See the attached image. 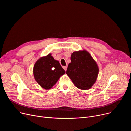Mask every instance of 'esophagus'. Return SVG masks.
Returning <instances> with one entry per match:
<instances>
[{"label": "esophagus", "mask_w": 131, "mask_h": 131, "mask_svg": "<svg viewBox=\"0 0 131 131\" xmlns=\"http://www.w3.org/2000/svg\"><path fill=\"white\" fill-rule=\"evenodd\" d=\"M63 68H64V69L65 71H66L67 68V66H63Z\"/></svg>", "instance_id": "esophagus-1"}]
</instances>
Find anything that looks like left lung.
Here are the masks:
<instances>
[{"instance_id":"8db88e82","label":"left lung","mask_w":131,"mask_h":131,"mask_svg":"<svg viewBox=\"0 0 131 131\" xmlns=\"http://www.w3.org/2000/svg\"><path fill=\"white\" fill-rule=\"evenodd\" d=\"M66 74L74 85L81 90L91 89L95 84L99 74L96 62L86 50L73 52L71 55Z\"/></svg>"}]
</instances>
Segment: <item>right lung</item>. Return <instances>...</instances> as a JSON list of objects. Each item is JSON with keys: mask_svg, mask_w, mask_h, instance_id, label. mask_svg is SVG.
I'll return each mask as SVG.
<instances>
[{"mask_svg": "<svg viewBox=\"0 0 131 131\" xmlns=\"http://www.w3.org/2000/svg\"><path fill=\"white\" fill-rule=\"evenodd\" d=\"M65 73L59 62L54 59L51 53L40 57L33 67L35 80L46 90L51 89Z\"/></svg>", "mask_w": 131, "mask_h": 131, "instance_id": "add662e5", "label": "right lung"}]
</instances>
